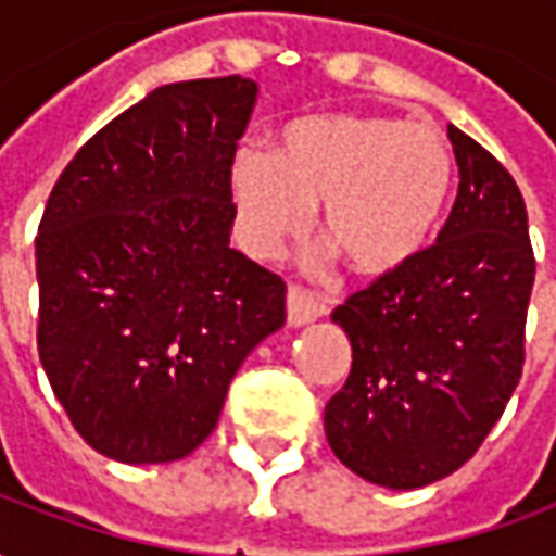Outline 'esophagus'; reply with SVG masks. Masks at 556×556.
Segmentation results:
<instances>
[{
	"label": "esophagus",
	"instance_id": "1",
	"mask_svg": "<svg viewBox=\"0 0 556 556\" xmlns=\"http://www.w3.org/2000/svg\"><path fill=\"white\" fill-rule=\"evenodd\" d=\"M286 313H289V325L291 327H303L327 315V306L315 294H309L301 286H291L289 294H286Z\"/></svg>",
	"mask_w": 556,
	"mask_h": 556
}]
</instances>
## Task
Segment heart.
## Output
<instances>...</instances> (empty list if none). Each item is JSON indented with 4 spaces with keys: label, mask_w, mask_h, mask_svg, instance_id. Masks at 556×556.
<instances>
[{
    "label": "heart",
    "mask_w": 556,
    "mask_h": 556,
    "mask_svg": "<svg viewBox=\"0 0 556 556\" xmlns=\"http://www.w3.org/2000/svg\"><path fill=\"white\" fill-rule=\"evenodd\" d=\"M231 202L243 247L277 255L321 205V235L354 274L405 267L438 229L453 154L429 125L390 115H309L282 127L277 154L241 146L231 157Z\"/></svg>",
    "instance_id": "b5f03b06"
}]
</instances>
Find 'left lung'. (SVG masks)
Returning a JSON list of instances; mask_svg holds the SVG:
<instances>
[{
  "label": "left lung",
  "instance_id": "left-lung-1",
  "mask_svg": "<svg viewBox=\"0 0 556 556\" xmlns=\"http://www.w3.org/2000/svg\"><path fill=\"white\" fill-rule=\"evenodd\" d=\"M450 142L458 195L438 241L330 315L351 342V372L327 402V443L357 477L396 491L465 465L525 366L536 274L525 199L453 125Z\"/></svg>",
  "mask_w": 556,
  "mask_h": 556
}]
</instances>
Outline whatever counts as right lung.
<instances>
[{
    "instance_id": "1",
    "label": "right lung",
    "mask_w": 556,
    "mask_h": 556,
    "mask_svg": "<svg viewBox=\"0 0 556 556\" xmlns=\"http://www.w3.org/2000/svg\"><path fill=\"white\" fill-rule=\"evenodd\" d=\"M258 86H160L79 148L35 238L38 354L91 450L190 455L247 354L286 325V282L231 250L229 172Z\"/></svg>"
}]
</instances>
